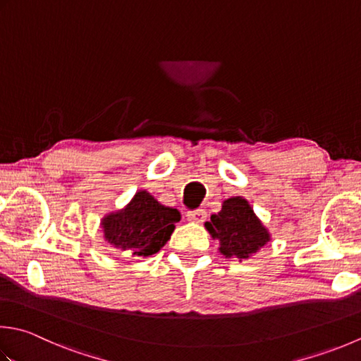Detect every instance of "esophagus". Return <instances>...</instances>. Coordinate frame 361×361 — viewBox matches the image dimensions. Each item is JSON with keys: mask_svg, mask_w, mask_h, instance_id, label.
<instances>
[{"mask_svg": "<svg viewBox=\"0 0 361 361\" xmlns=\"http://www.w3.org/2000/svg\"><path fill=\"white\" fill-rule=\"evenodd\" d=\"M188 221L195 222V224H202L204 219H207V211L204 209H194V211H188L186 213Z\"/></svg>", "mask_w": 361, "mask_h": 361, "instance_id": "1", "label": "esophagus"}]
</instances>
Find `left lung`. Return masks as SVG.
<instances>
[{"instance_id":"left-lung-1","label":"left lung","mask_w":361,"mask_h":361,"mask_svg":"<svg viewBox=\"0 0 361 361\" xmlns=\"http://www.w3.org/2000/svg\"><path fill=\"white\" fill-rule=\"evenodd\" d=\"M204 227L211 236L219 239V250L225 258L247 259L271 241L269 231L243 197L225 200L222 209L211 216Z\"/></svg>"}]
</instances>
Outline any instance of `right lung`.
I'll use <instances>...</instances> for the list:
<instances>
[{
  "mask_svg": "<svg viewBox=\"0 0 361 361\" xmlns=\"http://www.w3.org/2000/svg\"><path fill=\"white\" fill-rule=\"evenodd\" d=\"M178 209L164 207L147 190H139L123 209L102 221L104 239L133 257H150L171 239Z\"/></svg>",
  "mask_w": 361,
  "mask_h": 361,
  "instance_id": "obj_1",
  "label": "right lung"
}]
</instances>
